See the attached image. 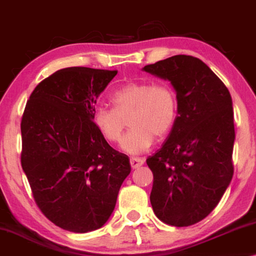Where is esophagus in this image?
Segmentation results:
<instances>
[{
	"mask_svg": "<svg viewBox=\"0 0 256 256\" xmlns=\"http://www.w3.org/2000/svg\"><path fill=\"white\" fill-rule=\"evenodd\" d=\"M143 163H144V160L141 158H130V166L132 169H138V168L143 166Z\"/></svg>",
	"mask_w": 256,
	"mask_h": 256,
	"instance_id": "esophagus-1",
	"label": "esophagus"
}]
</instances>
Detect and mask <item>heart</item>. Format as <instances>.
Segmentation results:
<instances>
[{"mask_svg": "<svg viewBox=\"0 0 256 256\" xmlns=\"http://www.w3.org/2000/svg\"><path fill=\"white\" fill-rule=\"evenodd\" d=\"M113 108H98L92 120L101 136L110 143L120 141L126 120L130 128L122 138L121 148L140 155L152 146L154 136L162 138L177 118V98L168 85L129 82L110 94Z\"/></svg>", "mask_w": 256, "mask_h": 256, "instance_id": "heart-1", "label": "heart"}]
</instances>
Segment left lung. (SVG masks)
Here are the masks:
<instances>
[{
    "instance_id": "left-lung-1",
    "label": "left lung",
    "mask_w": 256,
    "mask_h": 256,
    "mask_svg": "<svg viewBox=\"0 0 256 256\" xmlns=\"http://www.w3.org/2000/svg\"><path fill=\"white\" fill-rule=\"evenodd\" d=\"M143 70L169 80L178 104L166 141L146 158L154 174L150 202L168 225H194L214 210L232 180V98L214 72L192 56H172Z\"/></svg>"
}]
</instances>
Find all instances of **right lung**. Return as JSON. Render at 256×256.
<instances>
[{"label":"right lung","mask_w":256,"mask_h":256,"mask_svg":"<svg viewBox=\"0 0 256 256\" xmlns=\"http://www.w3.org/2000/svg\"><path fill=\"white\" fill-rule=\"evenodd\" d=\"M116 73L59 70L38 84L24 110L23 171L43 214L70 232L102 227L130 174L128 156L112 148L92 120L98 96Z\"/></svg>","instance_id":"obj_1"}]
</instances>
